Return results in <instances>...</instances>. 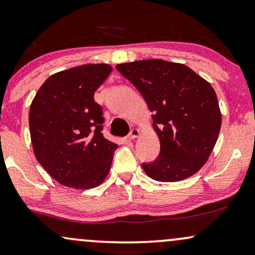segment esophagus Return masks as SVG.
I'll use <instances>...</instances> for the list:
<instances>
[{"label": "esophagus", "instance_id": "esophagus-1", "mask_svg": "<svg viewBox=\"0 0 255 255\" xmlns=\"http://www.w3.org/2000/svg\"><path fill=\"white\" fill-rule=\"evenodd\" d=\"M138 134H139V131L137 130V128H132V130L130 131V133L128 134L127 138L128 139H134L136 137H138Z\"/></svg>", "mask_w": 255, "mask_h": 255}]
</instances>
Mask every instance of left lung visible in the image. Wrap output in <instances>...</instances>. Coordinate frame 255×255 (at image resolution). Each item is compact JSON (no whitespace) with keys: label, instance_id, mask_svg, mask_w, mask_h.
<instances>
[{"label":"left lung","instance_id":"8db88e82","mask_svg":"<svg viewBox=\"0 0 255 255\" xmlns=\"http://www.w3.org/2000/svg\"><path fill=\"white\" fill-rule=\"evenodd\" d=\"M144 98L152 112L160 154L142 163L146 175L162 182L190 178L204 166L222 124L210 83L180 63L146 59L116 65Z\"/></svg>","mask_w":255,"mask_h":255}]
</instances>
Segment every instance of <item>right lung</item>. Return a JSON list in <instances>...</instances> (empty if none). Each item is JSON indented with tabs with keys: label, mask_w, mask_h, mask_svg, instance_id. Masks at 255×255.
Returning <instances> with one entry per match:
<instances>
[{
	"label": "right lung",
	"mask_w": 255,
	"mask_h": 255,
	"mask_svg": "<svg viewBox=\"0 0 255 255\" xmlns=\"http://www.w3.org/2000/svg\"><path fill=\"white\" fill-rule=\"evenodd\" d=\"M112 71L86 64L51 75L33 99L29 132L38 162L59 184L93 188L109 174L116 143L104 137L103 109L94 93Z\"/></svg>",
	"instance_id": "add662e5"
}]
</instances>
